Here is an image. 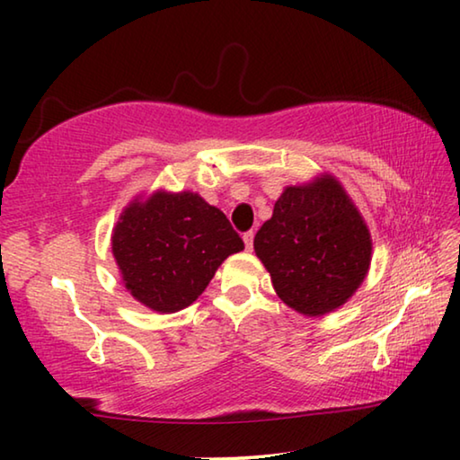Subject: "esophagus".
I'll list each match as a JSON object with an SVG mask.
<instances>
[{"label": "esophagus", "instance_id": "34e87169", "mask_svg": "<svg viewBox=\"0 0 460 460\" xmlns=\"http://www.w3.org/2000/svg\"><path fill=\"white\" fill-rule=\"evenodd\" d=\"M243 241H245V247L249 249V252H252V249H253V231H245Z\"/></svg>", "mask_w": 460, "mask_h": 460}]
</instances>
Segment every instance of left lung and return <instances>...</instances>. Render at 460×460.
<instances>
[{"mask_svg":"<svg viewBox=\"0 0 460 460\" xmlns=\"http://www.w3.org/2000/svg\"><path fill=\"white\" fill-rule=\"evenodd\" d=\"M253 249L279 298L310 316L345 305L371 261L369 231L334 178L286 189Z\"/></svg>","mask_w":460,"mask_h":460,"instance_id":"1","label":"left lung"}]
</instances>
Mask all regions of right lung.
Here are the masks:
<instances>
[{
    "label": "right lung",
    "instance_id": "obj_1",
    "mask_svg": "<svg viewBox=\"0 0 460 460\" xmlns=\"http://www.w3.org/2000/svg\"><path fill=\"white\" fill-rule=\"evenodd\" d=\"M111 241L123 284L158 313L192 305L217 268L243 249L227 217L192 192H155L134 202Z\"/></svg>",
    "mask_w": 460,
    "mask_h": 460
}]
</instances>
